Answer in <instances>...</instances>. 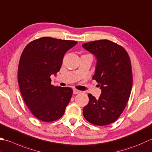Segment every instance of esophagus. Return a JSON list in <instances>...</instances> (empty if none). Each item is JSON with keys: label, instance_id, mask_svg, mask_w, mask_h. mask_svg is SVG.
Returning a JSON list of instances; mask_svg holds the SVG:
<instances>
[{"label": "esophagus", "instance_id": "34e87169", "mask_svg": "<svg viewBox=\"0 0 152 152\" xmlns=\"http://www.w3.org/2000/svg\"><path fill=\"white\" fill-rule=\"evenodd\" d=\"M81 91H80V90H76V89H74L73 90V94H80V93H81Z\"/></svg>", "mask_w": 152, "mask_h": 152}]
</instances>
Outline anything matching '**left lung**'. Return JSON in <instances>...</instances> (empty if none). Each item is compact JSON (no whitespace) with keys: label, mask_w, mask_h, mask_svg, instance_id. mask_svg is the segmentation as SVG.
<instances>
[{"label":"left lung","mask_w":152,"mask_h":152,"mask_svg":"<svg viewBox=\"0 0 152 152\" xmlns=\"http://www.w3.org/2000/svg\"><path fill=\"white\" fill-rule=\"evenodd\" d=\"M84 48L97 59L95 74L102 94L99 99L89 94L83 115L90 123L105 126L120 117L129 99L132 72L129 55L123 47L107 39L86 43Z\"/></svg>","instance_id":"8db88e82"}]
</instances>
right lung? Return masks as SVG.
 I'll return each mask as SVG.
<instances>
[{"mask_svg": "<svg viewBox=\"0 0 152 152\" xmlns=\"http://www.w3.org/2000/svg\"><path fill=\"white\" fill-rule=\"evenodd\" d=\"M77 43L44 37L31 41L23 50L18 81L24 102L39 120L52 122L64 113L73 91L51 85L50 76L60 70L64 54Z\"/></svg>", "mask_w": 152, "mask_h": 152, "instance_id": "1", "label": "right lung"}]
</instances>
